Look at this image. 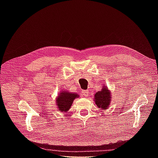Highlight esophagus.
Here are the masks:
<instances>
[{
  "instance_id": "1",
  "label": "esophagus",
  "mask_w": 158,
  "mask_h": 158,
  "mask_svg": "<svg viewBox=\"0 0 158 158\" xmlns=\"http://www.w3.org/2000/svg\"><path fill=\"white\" fill-rule=\"evenodd\" d=\"M81 94H82V96L83 97H88L89 92L87 91V90H82Z\"/></svg>"
}]
</instances>
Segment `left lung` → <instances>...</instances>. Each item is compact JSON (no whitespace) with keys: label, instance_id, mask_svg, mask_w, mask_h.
<instances>
[{"label":"left lung","instance_id":"left-lung-1","mask_svg":"<svg viewBox=\"0 0 158 158\" xmlns=\"http://www.w3.org/2000/svg\"><path fill=\"white\" fill-rule=\"evenodd\" d=\"M110 93L108 88H102L101 91L98 92L95 94V103L99 108L106 109L110 105Z\"/></svg>","mask_w":158,"mask_h":158}]
</instances>
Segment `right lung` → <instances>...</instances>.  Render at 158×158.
Returning a JSON list of instances; mask_svg holds the SVG:
<instances>
[{
  "label": "right lung",
  "instance_id": "add662e5",
  "mask_svg": "<svg viewBox=\"0 0 158 158\" xmlns=\"http://www.w3.org/2000/svg\"><path fill=\"white\" fill-rule=\"evenodd\" d=\"M78 96L77 94H72L66 91L60 93L58 98L56 99L58 110L62 112H66L72 105L74 99Z\"/></svg>",
  "mask_w": 158,
  "mask_h": 158
}]
</instances>
